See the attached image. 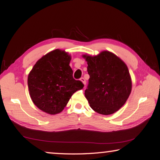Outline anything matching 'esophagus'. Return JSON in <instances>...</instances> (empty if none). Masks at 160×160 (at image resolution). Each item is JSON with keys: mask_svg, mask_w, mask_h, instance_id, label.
<instances>
[{"mask_svg": "<svg viewBox=\"0 0 160 160\" xmlns=\"http://www.w3.org/2000/svg\"><path fill=\"white\" fill-rule=\"evenodd\" d=\"M80 80L81 81H82V82H83V84H84V85H85V84H86V80H85V78H80Z\"/></svg>", "mask_w": 160, "mask_h": 160, "instance_id": "34e87169", "label": "esophagus"}]
</instances>
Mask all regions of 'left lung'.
<instances>
[{
	"instance_id": "1",
	"label": "left lung",
	"mask_w": 160,
	"mask_h": 160,
	"mask_svg": "<svg viewBox=\"0 0 160 160\" xmlns=\"http://www.w3.org/2000/svg\"><path fill=\"white\" fill-rule=\"evenodd\" d=\"M87 62L89 83L84 92L95 112L109 115L118 111L129 97L132 82L126 64L109 51L98 55H84Z\"/></svg>"
}]
</instances>
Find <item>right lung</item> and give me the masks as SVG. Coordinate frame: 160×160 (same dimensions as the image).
Instances as JSON below:
<instances>
[{
  "instance_id": "right-lung-1",
  "label": "right lung",
  "mask_w": 160,
  "mask_h": 160,
  "mask_svg": "<svg viewBox=\"0 0 160 160\" xmlns=\"http://www.w3.org/2000/svg\"><path fill=\"white\" fill-rule=\"evenodd\" d=\"M70 61V55L56 49L39 59L30 72L29 93L41 110L50 114L59 113L72 95L83 88V83L73 77Z\"/></svg>"
}]
</instances>
